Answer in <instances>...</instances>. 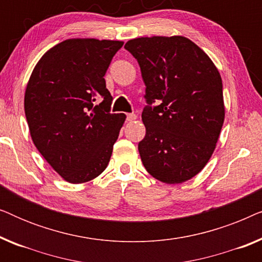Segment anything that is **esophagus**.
Here are the masks:
<instances>
[{
    "label": "esophagus",
    "instance_id": "esophagus-1",
    "mask_svg": "<svg viewBox=\"0 0 262 262\" xmlns=\"http://www.w3.org/2000/svg\"><path fill=\"white\" fill-rule=\"evenodd\" d=\"M137 119V116H136L135 113H128V114H126V120L127 121H134V120H136Z\"/></svg>",
    "mask_w": 262,
    "mask_h": 262
}]
</instances>
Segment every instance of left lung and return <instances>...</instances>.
<instances>
[{"label": "left lung", "instance_id": "obj_1", "mask_svg": "<svg viewBox=\"0 0 262 262\" xmlns=\"http://www.w3.org/2000/svg\"><path fill=\"white\" fill-rule=\"evenodd\" d=\"M125 49L137 59L145 84L142 162L157 180L187 181L209 162L223 126L221 75L210 57L181 35L136 38Z\"/></svg>", "mask_w": 262, "mask_h": 262}]
</instances>
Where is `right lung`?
<instances>
[{"instance_id": "1", "label": "right lung", "mask_w": 262, "mask_h": 262, "mask_svg": "<svg viewBox=\"0 0 262 262\" xmlns=\"http://www.w3.org/2000/svg\"><path fill=\"white\" fill-rule=\"evenodd\" d=\"M124 42L68 39L33 69L25 114L35 148L64 180L82 184L106 169L126 116L111 113L105 76Z\"/></svg>"}]
</instances>
